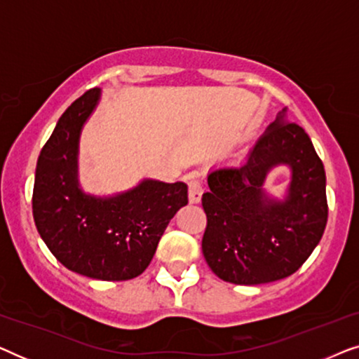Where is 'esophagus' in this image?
Instances as JSON below:
<instances>
[{"mask_svg":"<svg viewBox=\"0 0 359 359\" xmlns=\"http://www.w3.org/2000/svg\"><path fill=\"white\" fill-rule=\"evenodd\" d=\"M188 189H189V203L198 204L203 196V183H201L199 176L191 173L188 175Z\"/></svg>","mask_w":359,"mask_h":359,"instance_id":"esophagus-1","label":"esophagus"}]
</instances>
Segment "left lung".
Listing matches in <instances>:
<instances>
[{
    "mask_svg": "<svg viewBox=\"0 0 359 359\" xmlns=\"http://www.w3.org/2000/svg\"><path fill=\"white\" fill-rule=\"evenodd\" d=\"M286 114L284 107L242 163L219 166L208 176L203 255L227 283L252 286L291 276L325 230L323 163L311 137ZM279 163L293 170L284 203L268 200L261 189L267 171Z\"/></svg>",
    "mask_w": 359,
    "mask_h": 359,
    "instance_id": "8db88e82",
    "label": "left lung"
}]
</instances>
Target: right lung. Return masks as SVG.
<instances>
[{"label":"right lung","mask_w":359,"mask_h":359,"mask_svg":"<svg viewBox=\"0 0 359 359\" xmlns=\"http://www.w3.org/2000/svg\"><path fill=\"white\" fill-rule=\"evenodd\" d=\"M100 100L93 88L63 112L37 160L34 222L63 266L101 281H127L154 258L166 225L188 204L184 183L145 180L109 199L78 188L76 154L81 127Z\"/></svg>","instance_id":"obj_1"}]
</instances>
